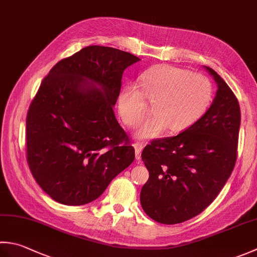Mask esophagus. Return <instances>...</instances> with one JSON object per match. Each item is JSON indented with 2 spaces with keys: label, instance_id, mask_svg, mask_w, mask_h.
Masks as SVG:
<instances>
[{
  "label": "esophagus",
  "instance_id": "obj_1",
  "mask_svg": "<svg viewBox=\"0 0 257 257\" xmlns=\"http://www.w3.org/2000/svg\"><path fill=\"white\" fill-rule=\"evenodd\" d=\"M134 146H135L136 159L140 160V158H142V152H143V149H144V144L143 143H136Z\"/></svg>",
  "mask_w": 257,
  "mask_h": 257
}]
</instances>
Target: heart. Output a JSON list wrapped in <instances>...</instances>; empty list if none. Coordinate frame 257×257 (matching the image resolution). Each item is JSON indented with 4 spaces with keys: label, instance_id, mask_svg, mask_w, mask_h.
I'll return each instance as SVG.
<instances>
[{
    "label": "heart",
    "instance_id": "heart-1",
    "mask_svg": "<svg viewBox=\"0 0 257 257\" xmlns=\"http://www.w3.org/2000/svg\"><path fill=\"white\" fill-rule=\"evenodd\" d=\"M139 86L124 85L118 99V109L122 121L137 124L147 112V101H156L154 115L146 119L136 130L140 139L157 138L166 129L180 133L197 121L209 107L213 88L203 74L188 70L162 65L140 74Z\"/></svg>",
    "mask_w": 257,
    "mask_h": 257
}]
</instances>
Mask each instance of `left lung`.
Here are the masks:
<instances>
[{"instance_id":"obj_1","label":"left lung","mask_w":257,"mask_h":257,"mask_svg":"<svg viewBox=\"0 0 257 257\" xmlns=\"http://www.w3.org/2000/svg\"><path fill=\"white\" fill-rule=\"evenodd\" d=\"M217 84L210 107L192 127L146 146L149 178L140 192L142 207L162 224L195 217L212 204L232 174L237 156L240 109L217 72L204 67Z\"/></svg>"}]
</instances>
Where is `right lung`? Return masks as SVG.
I'll return each instance as SVG.
<instances>
[{
  "label": "right lung",
  "instance_id": "1",
  "mask_svg": "<svg viewBox=\"0 0 257 257\" xmlns=\"http://www.w3.org/2000/svg\"><path fill=\"white\" fill-rule=\"evenodd\" d=\"M138 61L121 50L90 45L43 79L27 115V159L55 202H92L134 162L135 149L113 107L123 71Z\"/></svg>",
  "mask_w": 257,
  "mask_h": 257
}]
</instances>
